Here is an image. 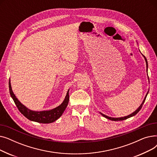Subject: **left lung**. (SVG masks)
<instances>
[{
  "label": "left lung",
  "instance_id": "1",
  "mask_svg": "<svg viewBox=\"0 0 157 157\" xmlns=\"http://www.w3.org/2000/svg\"><path fill=\"white\" fill-rule=\"evenodd\" d=\"M143 56H144V55H143ZM144 59H145V61H146V67H147V60H146V58L144 56ZM148 79H149V78H148ZM147 94H148V92H147V94H146L145 98H144V101H143V103L141 104V105H140V106L139 107L138 109H137L136 111H134V113L130 114V115H128V116H127V117H121V118H111V117H108V116H106V115H105V114H103L102 113H101V114L102 115V116H103L104 117H105V118H108V119H109V120H113V121H121V120H126V119H127V118H130V117H133V116H134V115H136L140 110H141V109L142 108L143 105V104L144 103V101H145V100H146V97H147Z\"/></svg>",
  "mask_w": 157,
  "mask_h": 157
}]
</instances>
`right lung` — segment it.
<instances>
[{
    "label": "right lung",
    "instance_id": "add662e5",
    "mask_svg": "<svg viewBox=\"0 0 157 157\" xmlns=\"http://www.w3.org/2000/svg\"><path fill=\"white\" fill-rule=\"evenodd\" d=\"M9 88H10V95L13 99L16 107H17L18 110L20 111V112L22 114H23V116L25 117L27 119L33 121H36L41 123H53L55 121H56L57 119H59L62 116V114L64 112L65 108H67L69 100V90H68L63 102L61 105L58 106L57 108L49 111H34L27 108L24 105H23L18 100V98L16 97L15 95L13 92L10 81H9Z\"/></svg>",
    "mask_w": 157,
    "mask_h": 157
}]
</instances>
